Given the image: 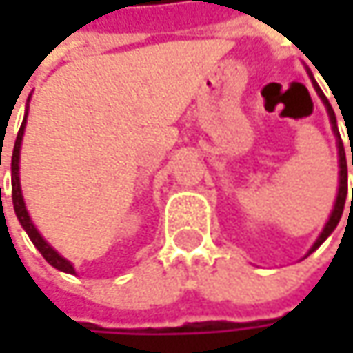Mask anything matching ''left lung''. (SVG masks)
<instances>
[{
  "label": "left lung",
  "instance_id": "1",
  "mask_svg": "<svg viewBox=\"0 0 353 353\" xmlns=\"http://www.w3.org/2000/svg\"><path fill=\"white\" fill-rule=\"evenodd\" d=\"M314 88H316V92H319V96L322 98L324 105H326L328 116H330V121H332V125H334V133L338 135V153H340V188H338V198H336V204H334L332 216H330V220L326 222L324 230H322V234H320V237L316 239V243L310 248L308 253H312L314 250H319L320 245H322V241L332 234L334 228L338 225L340 218H342V212H344V204H346V196H347V163H346V151H344V143H342L340 131H338V125H336V116H334L332 105H330V102L326 100V96L322 94V90L319 88V84H314ZM352 165H353V151H352ZM352 202H353V198H352Z\"/></svg>",
  "mask_w": 353,
  "mask_h": 353
}]
</instances>
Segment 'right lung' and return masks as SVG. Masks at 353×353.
Listing matches in <instances>:
<instances>
[{
  "mask_svg": "<svg viewBox=\"0 0 353 353\" xmlns=\"http://www.w3.org/2000/svg\"><path fill=\"white\" fill-rule=\"evenodd\" d=\"M25 121H27V116L21 123L19 133H17V139H15V147H13V155H11V196H13V208H15V214H17V220L23 225V230L27 232V236L31 237V241L34 243V248L41 251V255L47 259L48 263L52 267H57L59 271H64V273H72L74 275V267L70 261H66L64 257H61L57 251L52 250L48 245L47 241L41 237V234L37 232V228L31 222L29 214H27V208H25V202H23V196H21V184H19V149H21V139H23V131H25ZM1 159V151H0ZM1 165V163H0Z\"/></svg>",
  "mask_w": 353,
  "mask_h": 353,
  "instance_id": "add662e5",
  "label": "right lung"
}]
</instances>
